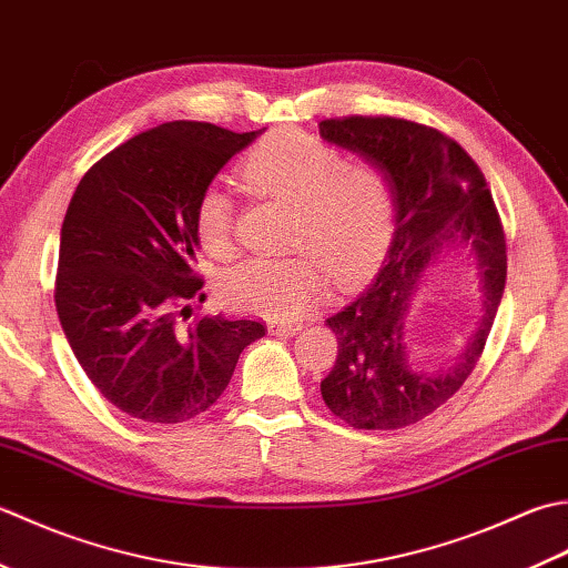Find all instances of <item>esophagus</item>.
<instances>
[{"label":"esophagus","mask_w":568,"mask_h":568,"mask_svg":"<svg viewBox=\"0 0 568 568\" xmlns=\"http://www.w3.org/2000/svg\"><path fill=\"white\" fill-rule=\"evenodd\" d=\"M267 331L272 335H294L301 331V323L294 321H270L267 323Z\"/></svg>","instance_id":"1"}]
</instances>
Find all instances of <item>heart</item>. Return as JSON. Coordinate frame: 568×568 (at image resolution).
<instances>
[{
  "instance_id": "obj_1",
  "label": "heart",
  "mask_w": 568,
  "mask_h": 568,
  "mask_svg": "<svg viewBox=\"0 0 568 568\" xmlns=\"http://www.w3.org/2000/svg\"><path fill=\"white\" fill-rule=\"evenodd\" d=\"M242 176L272 199L294 205L292 257H250L220 276V296L233 308L267 318H294L326 292V272L353 284L375 267L395 227V181L375 161H348L341 149L301 130L264 136L240 164ZM201 247L225 257L235 242V203L205 186L193 207Z\"/></svg>"
}]
</instances>
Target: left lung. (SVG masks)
Masks as SVG:
<instances>
[{
	"label": "left lung",
	"instance_id": "1",
	"mask_svg": "<svg viewBox=\"0 0 568 568\" xmlns=\"http://www.w3.org/2000/svg\"><path fill=\"white\" fill-rule=\"evenodd\" d=\"M318 132L379 164L397 193L395 235L377 276L326 321L338 338V355L321 395L355 429H404L454 397L480 361L505 292L503 220L476 161L434 126L389 114H351L318 122ZM448 244H468L477 254L484 321L454 366L422 374L408 363L403 316L423 267Z\"/></svg>",
	"mask_w": 568,
	"mask_h": 568
}]
</instances>
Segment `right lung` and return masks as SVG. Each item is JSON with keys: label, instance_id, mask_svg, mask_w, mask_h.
<instances>
[{"label": "right lung", "instance_id": "obj_1", "mask_svg": "<svg viewBox=\"0 0 568 568\" xmlns=\"http://www.w3.org/2000/svg\"><path fill=\"white\" fill-rule=\"evenodd\" d=\"M254 132L176 120L134 134L88 169L68 203L55 311L92 385L152 424L207 412L262 321L195 316L193 207ZM184 318L181 320L180 316Z\"/></svg>", "mask_w": 568, "mask_h": 568}]
</instances>
